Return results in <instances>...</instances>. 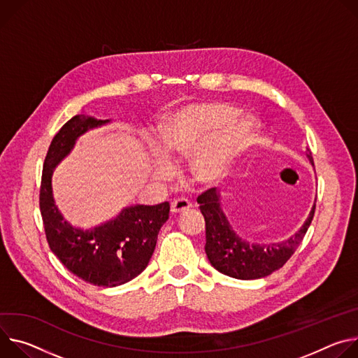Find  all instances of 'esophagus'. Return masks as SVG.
Masks as SVG:
<instances>
[{"label": "esophagus", "mask_w": 358, "mask_h": 358, "mask_svg": "<svg viewBox=\"0 0 358 358\" xmlns=\"http://www.w3.org/2000/svg\"><path fill=\"white\" fill-rule=\"evenodd\" d=\"M190 206H192V203L187 199H185V197H179V199H175L172 202L171 210H172V213L176 215V213H182V212L189 210Z\"/></svg>", "instance_id": "esophagus-1"}]
</instances>
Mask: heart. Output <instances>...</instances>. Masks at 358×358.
Segmentation results:
<instances>
[{"label": "heart", "instance_id": "heart-1", "mask_svg": "<svg viewBox=\"0 0 358 358\" xmlns=\"http://www.w3.org/2000/svg\"><path fill=\"white\" fill-rule=\"evenodd\" d=\"M236 116L234 106L219 101H197L176 109L161 128L162 153L155 156V173L168 178L172 162L193 156L194 180L217 183L256 134L250 117Z\"/></svg>", "mask_w": 358, "mask_h": 358}]
</instances>
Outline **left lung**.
Segmentation results:
<instances>
[{
	"label": "left lung",
	"instance_id": "left-lung-1",
	"mask_svg": "<svg viewBox=\"0 0 358 358\" xmlns=\"http://www.w3.org/2000/svg\"><path fill=\"white\" fill-rule=\"evenodd\" d=\"M307 157L313 164L310 149H307ZM197 203L201 205L199 208L206 223L205 250L210 264L217 271L241 280L260 279L283 267L300 246L315 209L314 205L304 224L290 239L257 245L246 242L233 230L220 208V196L215 187L197 197Z\"/></svg>",
	"mask_w": 358,
	"mask_h": 358
}]
</instances>
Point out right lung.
Masks as SVG:
<instances>
[{
  "label": "right lung",
  "instance_id": "obj_1",
  "mask_svg": "<svg viewBox=\"0 0 358 358\" xmlns=\"http://www.w3.org/2000/svg\"><path fill=\"white\" fill-rule=\"evenodd\" d=\"M109 122L76 115L54 136L44 162L39 209L48 245L59 262L79 279L101 287H116L141 274L156 246L157 234L169 219V202L155 206L136 205L115 219L90 230L69 224L58 210L51 178L54 168L72 150L87 131Z\"/></svg>",
  "mask_w": 358,
  "mask_h": 358
}]
</instances>
